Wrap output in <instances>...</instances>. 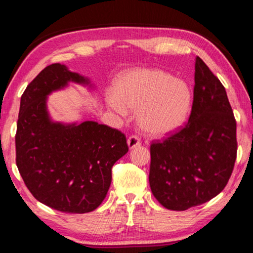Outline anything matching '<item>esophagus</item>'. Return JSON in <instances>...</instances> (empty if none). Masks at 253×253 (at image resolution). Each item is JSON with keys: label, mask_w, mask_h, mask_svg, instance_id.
Returning <instances> with one entry per match:
<instances>
[{"label": "esophagus", "mask_w": 253, "mask_h": 253, "mask_svg": "<svg viewBox=\"0 0 253 253\" xmlns=\"http://www.w3.org/2000/svg\"><path fill=\"white\" fill-rule=\"evenodd\" d=\"M140 143H142V140H140L139 137L136 135L128 137V139H127V144H128V146H129V148H135L137 146H139Z\"/></svg>", "instance_id": "34e87169"}]
</instances>
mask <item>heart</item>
<instances>
[{
	"label": "heart",
	"instance_id": "heart-1",
	"mask_svg": "<svg viewBox=\"0 0 253 253\" xmlns=\"http://www.w3.org/2000/svg\"><path fill=\"white\" fill-rule=\"evenodd\" d=\"M107 104L121 115L137 110L142 129L151 136L172 134L183 126L190 114L192 91L184 81L164 71L137 69L115 81Z\"/></svg>",
	"mask_w": 253,
	"mask_h": 253
}]
</instances>
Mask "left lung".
Masks as SVG:
<instances>
[{
	"mask_svg": "<svg viewBox=\"0 0 253 253\" xmlns=\"http://www.w3.org/2000/svg\"><path fill=\"white\" fill-rule=\"evenodd\" d=\"M194 81L185 126L151 144V190L174 211L198 207L223 191L237 158V122L225 88L200 57Z\"/></svg>",
	"mask_w": 253,
	"mask_h": 253,
	"instance_id": "1",
	"label": "left lung"
}]
</instances>
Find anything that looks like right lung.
I'll list each match as a JSON object with an SVG mask.
<instances>
[{
    "label": "right lung",
    "instance_id": "1",
    "mask_svg": "<svg viewBox=\"0 0 253 253\" xmlns=\"http://www.w3.org/2000/svg\"><path fill=\"white\" fill-rule=\"evenodd\" d=\"M75 81L88 84L66 66L45 67L20 102L15 161L24 184L39 202L60 212L87 213L106 198L111 168L128 152L125 134L96 122L62 125L50 121L46 96Z\"/></svg>",
    "mask_w": 253,
    "mask_h": 253
}]
</instances>
